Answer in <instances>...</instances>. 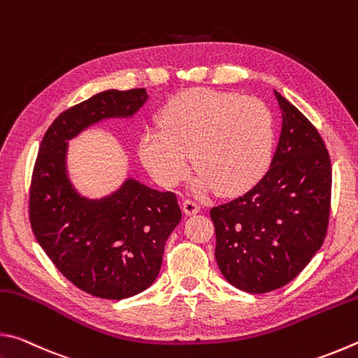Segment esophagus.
Here are the masks:
<instances>
[{"instance_id": "obj_1", "label": "esophagus", "mask_w": 358, "mask_h": 358, "mask_svg": "<svg viewBox=\"0 0 358 358\" xmlns=\"http://www.w3.org/2000/svg\"><path fill=\"white\" fill-rule=\"evenodd\" d=\"M199 210H201V205L191 201V199H186V201L183 202V211L186 215H196V213H199Z\"/></svg>"}]
</instances>
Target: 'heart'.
<instances>
[{
	"instance_id": "b5f03b06",
	"label": "heart",
	"mask_w": 358,
	"mask_h": 358,
	"mask_svg": "<svg viewBox=\"0 0 358 358\" xmlns=\"http://www.w3.org/2000/svg\"><path fill=\"white\" fill-rule=\"evenodd\" d=\"M161 128L145 129L141 159L157 183L175 187L191 167L201 169L192 189L238 194L262 180L273 161L276 129L262 101L196 88L164 106Z\"/></svg>"
}]
</instances>
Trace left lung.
Wrapping results in <instances>:
<instances>
[{
	"label": "left lung",
	"mask_w": 358,
	"mask_h": 358,
	"mask_svg": "<svg viewBox=\"0 0 358 358\" xmlns=\"http://www.w3.org/2000/svg\"><path fill=\"white\" fill-rule=\"evenodd\" d=\"M275 96L282 128L268 172L241 197L210 210L221 273L250 294L292 281L320 250L329 227V151L311 121Z\"/></svg>",
	"instance_id": "1"
}]
</instances>
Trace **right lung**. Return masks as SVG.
<instances>
[{"mask_svg":"<svg viewBox=\"0 0 358 358\" xmlns=\"http://www.w3.org/2000/svg\"><path fill=\"white\" fill-rule=\"evenodd\" d=\"M147 99L145 88L107 90L68 108L47 129L34 162V237L64 278L101 299H128L155 282L181 210L173 192L134 178L107 197L80 196L66 171L68 141L106 118L132 117Z\"/></svg>","mask_w":358,"mask_h":358,"instance_id":"add662e5","label":"right lung"}]
</instances>
